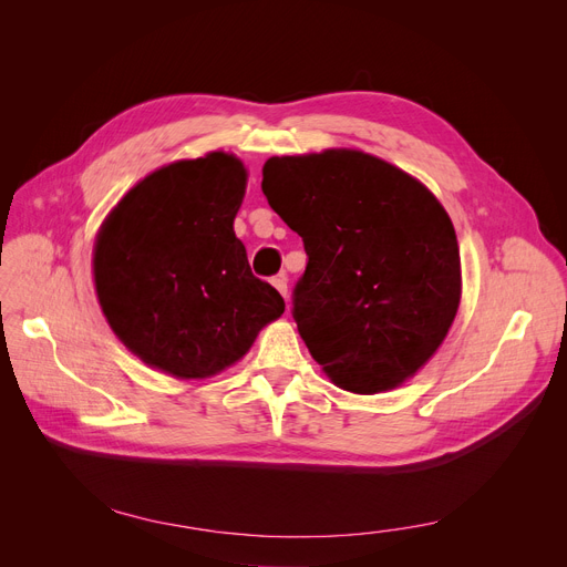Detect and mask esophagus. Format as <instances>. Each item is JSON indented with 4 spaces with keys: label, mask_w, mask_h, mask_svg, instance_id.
I'll return each instance as SVG.
<instances>
[{
    "label": "esophagus",
    "mask_w": 567,
    "mask_h": 567,
    "mask_svg": "<svg viewBox=\"0 0 567 567\" xmlns=\"http://www.w3.org/2000/svg\"><path fill=\"white\" fill-rule=\"evenodd\" d=\"M271 282H274V287L287 299V276H285V274H278Z\"/></svg>",
    "instance_id": "obj_1"
}]
</instances>
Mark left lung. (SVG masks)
<instances>
[{
  "label": "left lung",
  "mask_w": 567,
  "mask_h": 567,
  "mask_svg": "<svg viewBox=\"0 0 567 567\" xmlns=\"http://www.w3.org/2000/svg\"><path fill=\"white\" fill-rule=\"evenodd\" d=\"M261 190L303 238L293 319L312 359L344 391L398 389L449 336L460 308L455 227L400 167L355 148L274 156Z\"/></svg>",
  "instance_id": "left-lung-1"
}]
</instances>
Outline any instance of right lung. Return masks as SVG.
I'll return each instance as SVG.
<instances>
[{
	"label": "right lung",
	"mask_w": 567,
	"mask_h": 567,
	"mask_svg": "<svg viewBox=\"0 0 567 567\" xmlns=\"http://www.w3.org/2000/svg\"><path fill=\"white\" fill-rule=\"evenodd\" d=\"M248 172L231 154L169 163L133 186L96 236L103 315L135 355L176 379H206L244 359L285 312L252 276L234 218Z\"/></svg>",
	"instance_id": "add662e5"
}]
</instances>
